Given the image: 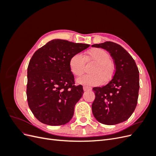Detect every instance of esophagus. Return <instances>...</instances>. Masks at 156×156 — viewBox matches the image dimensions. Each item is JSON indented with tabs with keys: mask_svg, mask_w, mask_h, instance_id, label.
Instances as JSON below:
<instances>
[{
	"mask_svg": "<svg viewBox=\"0 0 156 156\" xmlns=\"http://www.w3.org/2000/svg\"><path fill=\"white\" fill-rule=\"evenodd\" d=\"M83 90H84V91H90V90H92V88L87 87V86H84Z\"/></svg>",
	"mask_w": 156,
	"mask_h": 156,
	"instance_id": "1",
	"label": "esophagus"
}]
</instances>
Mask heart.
Masks as SVG:
<instances>
[{
	"instance_id": "b5f03b06",
	"label": "heart",
	"mask_w": 156,
	"mask_h": 156,
	"mask_svg": "<svg viewBox=\"0 0 156 156\" xmlns=\"http://www.w3.org/2000/svg\"><path fill=\"white\" fill-rule=\"evenodd\" d=\"M85 60L87 63L94 62L90 68L92 73L77 80L79 83L98 86L102 83L110 81L115 75V67L110 55L101 48H92L87 53ZM85 60L80 54H75L71 57L69 66L75 76L81 77L85 72Z\"/></svg>"
}]
</instances>
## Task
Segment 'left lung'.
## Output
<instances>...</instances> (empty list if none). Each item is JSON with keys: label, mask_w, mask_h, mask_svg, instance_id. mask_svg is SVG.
Segmentation results:
<instances>
[{"label": "left lung", "mask_w": 156, "mask_h": 156, "mask_svg": "<svg viewBox=\"0 0 156 156\" xmlns=\"http://www.w3.org/2000/svg\"><path fill=\"white\" fill-rule=\"evenodd\" d=\"M109 52L115 72L111 81L102 87H94L95 100L92 113L100 123L115 125L127 120L137 104L139 72L132 56L122 47L112 41L94 44Z\"/></svg>", "instance_id": "1"}]
</instances>
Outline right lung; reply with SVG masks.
I'll return each instance as SVG.
<instances>
[{
    "mask_svg": "<svg viewBox=\"0 0 156 156\" xmlns=\"http://www.w3.org/2000/svg\"><path fill=\"white\" fill-rule=\"evenodd\" d=\"M89 46L53 40L32 55L27 68V101L33 115L41 123L60 126L72 119L83 89L81 84L75 85L69 60Z\"/></svg>",
    "mask_w": 156,
    "mask_h": 156,
    "instance_id": "right-lung-1",
    "label": "right lung"
}]
</instances>
